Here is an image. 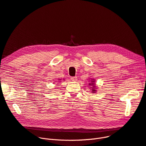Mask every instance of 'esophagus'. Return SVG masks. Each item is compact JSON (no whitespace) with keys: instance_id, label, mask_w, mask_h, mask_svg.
Here are the masks:
<instances>
[{"instance_id":"obj_1","label":"esophagus","mask_w":146,"mask_h":146,"mask_svg":"<svg viewBox=\"0 0 146 146\" xmlns=\"http://www.w3.org/2000/svg\"><path fill=\"white\" fill-rule=\"evenodd\" d=\"M71 80L72 81H77V77H76V76L71 77Z\"/></svg>"}]
</instances>
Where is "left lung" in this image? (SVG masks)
<instances>
[{
  "mask_svg": "<svg viewBox=\"0 0 146 146\" xmlns=\"http://www.w3.org/2000/svg\"><path fill=\"white\" fill-rule=\"evenodd\" d=\"M94 80H91V82L88 84L89 85H91V87L90 88H92L91 90H92V92H93V93H94V92H96V85H95V83H94Z\"/></svg>",
  "mask_w": 146,
  "mask_h": 146,
  "instance_id": "obj_1",
  "label": "left lung"
}]
</instances>
